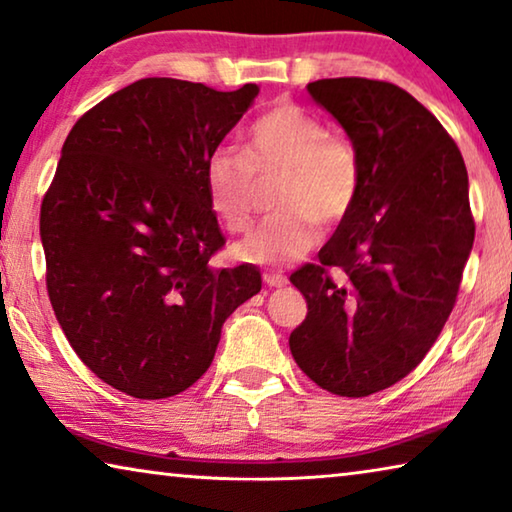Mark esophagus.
Wrapping results in <instances>:
<instances>
[{
  "instance_id": "34e87169",
  "label": "esophagus",
  "mask_w": 512,
  "mask_h": 512,
  "mask_svg": "<svg viewBox=\"0 0 512 512\" xmlns=\"http://www.w3.org/2000/svg\"><path fill=\"white\" fill-rule=\"evenodd\" d=\"M264 285H266V287H285V285H287V278L282 276V273L266 271V273H264Z\"/></svg>"
}]
</instances>
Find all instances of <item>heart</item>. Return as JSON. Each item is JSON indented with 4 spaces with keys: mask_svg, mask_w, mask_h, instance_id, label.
<instances>
[{
    "mask_svg": "<svg viewBox=\"0 0 512 512\" xmlns=\"http://www.w3.org/2000/svg\"><path fill=\"white\" fill-rule=\"evenodd\" d=\"M276 177L278 213L236 248L243 262L289 264L315 248L319 225L345 223L363 188V158L347 133L329 131L299 103L278 101L248 126L243 151L218 149L207 160L209 204L227 232L250 230L259 183Z\"/></svg>",
    "mask_w": 512,
    "mask_h": 512,
    "instance_id": "heart-1",
    "label": "heart"
}]
</instances>
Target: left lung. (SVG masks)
Returning <instances> with one entry per match:
<instances>
[{
  "instance_id": "8db88e82",
  "label": "left lung",
  "mask_w": 512,
  "mask_h": 512,
  "mask_svg": "<svg viewBox=\"0 0 512 512\" xmlns=\"http://www.w3.org/2000/svg\"><path fill=\"white\" fill-rule=\"evenodd\" d=\"M308 91L356 142L363 188L319 262L289 276L308 303L289 349L324 391L365 398L407 377L451 315L476 234L469 177L453 137L398 85L331 78Z\"/></svg>"
}]
</instances>
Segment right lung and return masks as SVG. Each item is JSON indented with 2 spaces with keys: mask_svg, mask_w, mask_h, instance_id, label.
<instances>
[{
  "mask_svg": "<svg viewBox=\"0 0 512 512\" xmlns=\"http://www.w3.org/2000/svg\"><path fill=\"white\" fill-rule=\"evenodd\" d=\"M259 94L144 78L68 133L41 204L45 285L61 331L98 379L172 398L209 370L225 319L262 289L225 246L207 160Z\"/></svg>",
  "mask_w": 512,
  "mask_h": 512,
  "instance_id": "1",
  "label": "right lung"
}]
</instances>
